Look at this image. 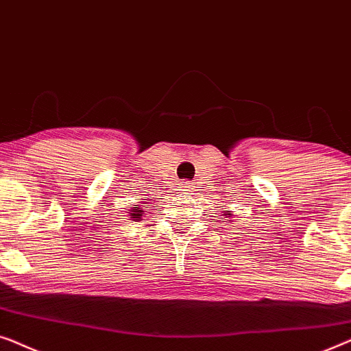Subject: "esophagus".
Returning a JSON list of instances; mask_svg holds the SVG:
<instances>
[{
	"label": "esophagus",
	"instance_id": "obj_1",
	"mask_svg": "<svg viewBox=\"0 0 351 351\" xmlns=\"http://www.w3.org/2000/svg\"><path fill=\"white\" fill-rule=\"evenodd\" d=\"M180 191L184 192V194H192V191H194V186H192L191 182H181Z\"/></svg>",
	"mask_w": 351,
	"mask_h": 351
}]
</instances>
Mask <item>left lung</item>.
<instances>
[{
  "label": "left lung",
  "instance_id": "1",
  "mask_svg": "<svg viewBox=\"0 0 351 351\" xmlns=\"http://www.w3.org/2000/svg\"><path fill=\"white\" fill-rule=\"evenodd\" d=\"M232 216H234V213H232V211H229V210H224V213H223V219H224V218H232Z\"/></svg>",
  "mask_w": 351,
  "mask_h": 351
}]
</instances>
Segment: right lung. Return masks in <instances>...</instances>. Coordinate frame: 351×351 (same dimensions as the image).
<instances>
[{
    "label": "right lung",
    "mask_w": 351,
    "mask_h": 351,
    "mask_svg": "<svg viewBox=\"0 0 351 351\" xmlns=\"http://www.w3.org/2000/svg\"><path fill=\"white\" fill-rule=\"evenodd\" d=\"M127 213H128V216H130L132 219L140 221L141 216L145 215V211H143V205H133V206H130V208H128Z\"/></svg>",
    "instance_id": "add662e5"
}]
</instances>
